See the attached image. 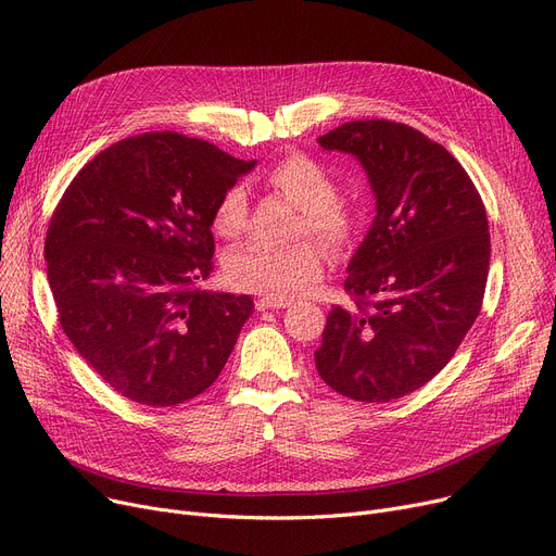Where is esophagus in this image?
I'll return each mask as SVG.
<instances>
[{"label":"esophagus","mask_w":556,"mask_h":556,"mask_svg":"<svg viewBox=\"0 0 556 556\" xmlns=\"http://www.w3.org/2000/svg\"><path fill=\"white\" fill-rule=\"evenodd\" d=\"M256 311H268V308H286V306H290V302L288 300H273V298H261V300H256Z\"/></svg>","instance_id":"obj_1"}]
</instances>
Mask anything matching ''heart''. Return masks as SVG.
<instances>
[{"label":"heart","instance_id":"b5f03b06","mask_svg":"<svg viewBox=\"0 0 556 556\" xmlns=\"http://www.w3.org/2000/svg\"><path fill=\"white\" fill-rule=\"evenodd\" d=\"M266 185L302 210L300 233H311L331 250L352 243L356 218L338 198L333 173L304 153L279 160L268 173ZM248 220V193L243 187H229L214 212V229L225 239H237ZM229 286L273 300H293L311 290L325 273V254L315 243L290 248L239 245L223 263Z\"/></svg>","mask_w":556,"mask_h":556}]
</instances>
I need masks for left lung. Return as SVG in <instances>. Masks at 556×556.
<instances>
[{
  "label": "left lung",
  "mask_w": 556,
  "mask_h": 556,
  "mask_svg": "<svg viewBox=\"0 0 556 556\" xmlns=\"http://www.w3.org/2000/svg\"><path fill=\"white\" fill-rule=\"evenodd\" d=\"M354 155L376 216L346 266L354 306H333L315 352L342 396L388 403L426 386L476 323L491 241L482 198L442 143L388 119L349 122L317 139Z\"/></svg>",
  "instance_id": "left-lung-1"
}]
</instances>
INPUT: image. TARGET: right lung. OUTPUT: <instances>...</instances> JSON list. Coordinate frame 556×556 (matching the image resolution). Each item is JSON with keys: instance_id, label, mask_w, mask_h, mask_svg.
<instances>
[{"instance_id": "right-lung-1", "label": "right lung", "mask_w": 556, "mask_h": 556, "mask_svg": "<svg viewBox=\"0 0 556 556\" xmlns=\"http://www.w3.org/2000/svg\"><path fill=\"white\" fill-rule=\"evenodd\" d=\"M178 132H143L87 162L51 216L45 258L61 327L122 396L170 407L207 390L252 315L210 293L214 212L254 168Z\"/></svg>"}]
</instances>
